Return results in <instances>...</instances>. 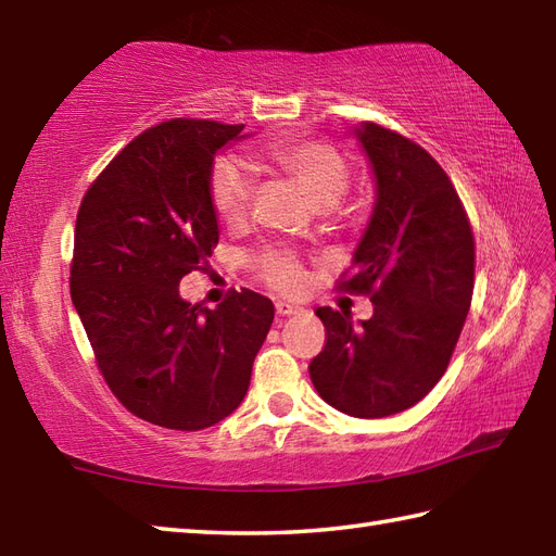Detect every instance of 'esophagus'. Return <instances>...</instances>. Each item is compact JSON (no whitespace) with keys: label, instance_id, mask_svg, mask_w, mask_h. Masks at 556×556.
I'll list each match as a JSON object with an SVG mask.
<instances>
[{"label":"esophagus","instance_id":"34e87169","mask_svg":"<svg viewBox=\"0 0 556 556\" xmlns=\"http://www.w3.org/2000/svg\"><path fill=\"white\" fill-rule=\"evenodd\" d=\"M275 311H277L279 317H291V315H301L303 313L299 305H289V303H281V301L275 305Z\"/></svg>","mask_w":556,"mask_h":556}]
</instances>
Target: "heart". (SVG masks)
Masks as SVG:
<instances>
[{"label": "heart", "instance_id": "obj_1", "mask_svg": "<svg viewBox=\"0 0 556 556\" xmlns=\"http://www.w3.org/2000/svg\"><path fill=\"white\" fill-rule=\"evenodd\" d=\"M260 160L291 176L317 207H334L351 186L344 157L320 140H271L260 150ZM253 193V172L243 160L222 157L215 162L210 174V200L222 222L241 224L251 210ZM253 267L269 289L281 293H299L308 281L299 255L291 248H265L253 257Z\"/></svg>", "mask_w": 556, "mask_h": 556}]
</instances>
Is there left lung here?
<instances>
[{"label": "left lung", "instance_id": "8db88e82", "mask_svg": "<svg viewBox=\"0 0 556 556\" xmlns=\"http://www.w3.org/2000/svg\"><path fill=\"white\" fill-rule=\"evenodd\" d=\"M375 174V207L339 289L368 293L372 317L317 308L327 344L311 380L329 406L384 418L440 382L473 299L476 241L454 184L430 152L384 126L353 128Z\"/></svg>", "mask_w": 556, "mask_h": 556}]
</instances>
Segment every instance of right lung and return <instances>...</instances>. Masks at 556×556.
Returning a JSON list of instances; mask_svg holds the SVG:
<instances>
[{"label":"right lung","instance_id":"right-lung-1","mask_svg":"<svg viewBox=\"0 0 556 556\" xmlns=\"http://www.w3.org/2000/svg\"><path fill=\"white\" fill-rule=\"evenodd\" d=\"M243 124L172 119L136 136L83 195L71 301L112 394L152 425L203 430L239 408L275 305L251 289L215 311L179 281L219 241L217 152Z\"/></svg>","mask_w":556,"mask_h":556}]
</instances>
